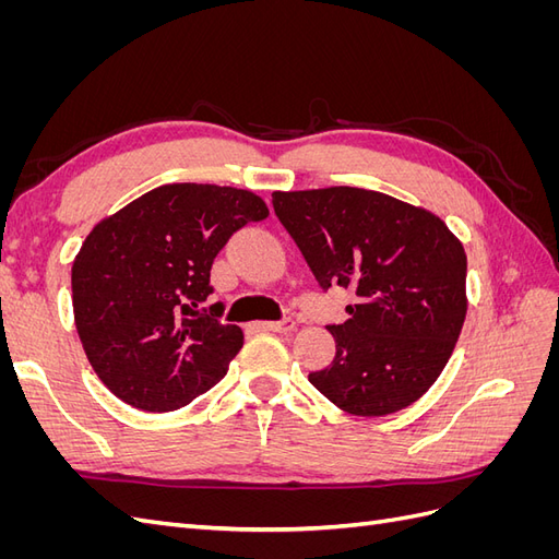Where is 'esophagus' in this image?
<instances>
[{
	"label": "esophagus",
	"mask_w": 559,
	"mask_h": 559,
	"mask_svg": "<svg viewBox=\"0 0 559 559\" xmlns=\"http://www.w3.org/2000/svg\"><path fill=\"white\" fill-rule=\"evenodd\" d=\"M296 329V319L294 317H284L280 321H257L253 324V331H275V333H289Z\"/></svg>",
	"instance_id": "1"
}]
</instances>
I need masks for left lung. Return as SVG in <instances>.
<instances>
[{
	"label": "left lung",
	"instance_id": "1",
	"mask_svg": "<svg viewBox=\"0 0 559 559\" xmlns=\"http://www.w3.org/2000/svg\"><path fill=\"white\" fill-rule=\"evenodd\" d=\"M321 292L357 294L326 324L333 361L308 380L337 408L396 413L441 376L466 317V253L441 218L378 191L331 186L273 193Z\"/></svg>",
	"mask_w": 559,
	"mask_h": 559
}]
</instances>
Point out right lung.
I'll return each instance as SVG.
<instances>
[{
    "mask_svg": "<svg viewBox=\"0 0 559 559\" xmlns=\"http://www.w3.org/2000/svg\"><path fill=\"white\" fill-rule=\"evenodd\" d=\"M267 216L251 191L165 183L97 224L72 265L74 319L95 373L146 413L189 405L228 373L242 329L224 324L210 270L235 233Z\"/></svg>",
    "mask_w": 559,
    "mask_h": 559,
    "instance_id": "obj_1",
    "label": "right lung"
}]
</instances>
